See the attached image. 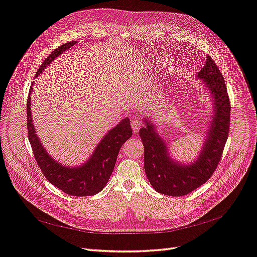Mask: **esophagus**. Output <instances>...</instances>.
I'll use <instances>...</instances> for the list:
<instances>
[{"mask_svg": "<svg viewBox=\"0 0 257 257\" xmlns=\"http://www.w3.org/2000/svg\"><path fill=\"white\" fill-rule=\"evenodd\" d=\"M131 125H132V130H133L134 133H137V132L140 131L141 127L143 126V123L138 119H134L133 121L131 122Z\"/></svg>", "mask_w": 257, "mask_h": 257, "instance_id": "obj_1", "label": "esophagus"}]
</instances>
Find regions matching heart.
Returning <instances> with one entry per match:
<instances>
[{"mask_svg":"<svg viewBox=\"0 0 257 257\" xmlns=\"http://www.w3.org/2000/svg\"><path fill=\"white\" fill-rule=\"evenodd\" d=\"M169 61H170V57L168 56V55H161L160 57H158L156 59V62H157L159 66H162V65L168 64Z\"/></svg>","mask_w":257,"mask_h":257,"instance_id":"heart-1","label":"heart"}]
</instances>
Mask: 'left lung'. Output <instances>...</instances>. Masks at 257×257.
Segmentation results:
<instances>
[{
    "label": "left lung",
    "mask_w": 257,
    "mask_h": 257,
    "mask_svg": "<svg viewBox=\"0 0 257 257\" xmlns=\"http://www.w3.org/2000/svg\"><path fill=\"white\" fill-rule=\"evenodd\" d=\"M209 93L212 113L201 150L191 162H182L172 156L168 143L158 132L150 114L143 117L145 126L140 136L145 149V172L149 183L158 192L180 197L203 185L214 173L227 142L230 122V103L225 80L210 56L197 74Z\"/></svg>",
    "instance_id": "obj_1"
}]
</instances>
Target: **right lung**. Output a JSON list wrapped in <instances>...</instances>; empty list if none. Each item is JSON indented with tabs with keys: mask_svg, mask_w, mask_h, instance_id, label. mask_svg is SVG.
<instances>
[{
	"mask_svg": "<svg viewBox=\"0 0 257 257\" xmlns=\"http://www.w3.org/2000/svg\"><path fill=\"white\" fill-rule=\"evenodd\" d=\"M77 43V41H72V42H68L57 47L41 65L36 77L42 73L45 68L51 65L62 53L68 51ZM31 93L32 87L30 88L29 98L27 101L28 134H29V142L31 144L33 155L36 157L37 163L41 171L43 172L44 176L52 185L70 196L87 197L94 196L101 191L112 174L117 154H119L122 145L133 133L131 128L130 117H124L115 126L108 131V133L101 138L93 154L85 162L80 165L69 166L55 160L46 151L43 144L41 143L32 120L30 107Z\"/></svg>",
	"mask_w": 257,
	"mask_h": 257,
	"instance_id": "add662e5",
	"label": "right lung"
}]
</instances>
